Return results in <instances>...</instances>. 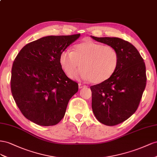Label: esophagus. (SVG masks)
<instances>
[{"label":"esophagus","instance_id":"34e87169","mask_svg":"<svg viewBox=\"0 0 157 157\" xmlns=\"http://www.w3.org/2000/svg\"><path fill=\"white\" fill-rule=\"evenodd\" d=\"M78 87H79V89H82V88H83V87H87V86H84V85H82V83H79V84H78Z\"/></svg>","mask_w":157,"mask_h":157}]
</instances>
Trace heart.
Returning a JSON list of instances; mask_svg holds the SVG:
<instances>
[{
	"instance_id": "1",
	"label": "heart",
	"mask_w": 157,
	"mask_h": 157,
	"mask_svg": "<svg viewBox=\"0 0 157 157\" xmlns=\"http://www.w3.org/2000/svg\"><path fill=\"white\" fill-rule=\"evenodd\" d=\"M119 56L116 48L92 41L76 44L74 51H62L59 62L68 78H73L80 63L77 77L93 83H101L109 79L117 68Z\"/></svg>"
}]
</instances>
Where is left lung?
I'll return each instance as SVG.
<instances>
[{
	"label": "left lung",
	"mask_w": 157,
	"mask_h": 157,
	"mask_svg": "<svg viewBox=\"0 0 157 157\" xmlns=\"http://www.w3.org/2000/svg\"><path fill=\"white\" fill-rule=\"evenodd\" d=\"M94 40L116 48L119 59L114 73L105 82L91 86L92 110L96 118L106 126L124 122L135 113L146 86L144 60L132 44L118 37Z\"/></svg>",
	"instance_id": "8db88e82"
}]
</instances>
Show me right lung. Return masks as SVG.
<instances>
[{
	"label": "right lung",
	"mask_w": 157,
	"mask_h": 157,
	"mask_svg": "<svg viewBox=\"0 0 157 157\" xmlns=\"http://www.w3.org/2000/svg\"><path fill=\"white\" fill-rule=\"evenodd\" d=\"M80 36L44 37L27 44L13 62L10 80L13 98L21 113L33 123L54 126L64 116L78 84L61 68L62 51Z\"/></svg>",
	"instance_id": "right-lung-1"
}]
</instances>
